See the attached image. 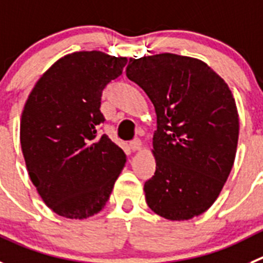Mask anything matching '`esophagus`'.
I'll return each mask as SVG.
<instances>
[{
	"instance_id": "1",
	"label": "esophagus",
	"mask_w": 263,
	"mask_h": 263,
	"mask_svg": "<svg viewBox=\"0 0 263 263\" xmlns=\"http://www.w3.org/2000/svg\"><path fill=\"white\" fill-rule=\"evenodd\" d=\"M129 148H131L134 152L140 151V149H141V141H140V140H134V141L129 143Z\"/></svg>"
}]
</instances>
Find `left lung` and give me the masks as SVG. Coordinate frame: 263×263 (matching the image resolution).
I'll return each mask as SVG.
<instances>
[{
	"mask_svg": "<svg viewBox=\"0 0 263 263\" xmlns=\"http://www.w3.org/2000/svg\"><path fill=\"white\" fill-rule=\"evenodd\" d=\"M129 80L156 109V173L145 181L148 206L170 220H187L214 203L231 173L239 114L224 80L205 62L162 53L129 60Z\"/></svg>",
	"mask_w": 263,
	"mask_h": 263,
	"instance_id": "8db88e82",
	"label": "left lung"
}]
</instances>
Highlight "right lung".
<instances>
[{
    "mask_svg": "<svg viewBox=\"0 0 263 263\" xmlns=\"http://www.w3.org/2000/svg\"><path fill=\"white\" fill-rule=\"evenodd\" d=\"M127 58L76 51L58 60L24 105L21 145L28 175L46 206L70 219L104 209L126 154L106 135L102 90L122 75Z\"/></svg>",
    "mask_w": 263,
    "mask_h": 263,
    "instance_id": "right-lung-1",
    "label": "right lung"
}]
</instances>
